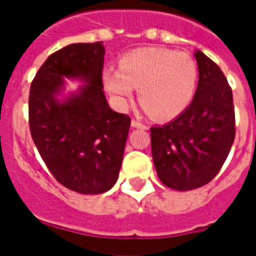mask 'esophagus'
<instances>
[{
	"mask_svg": "<svg viewBox=\"0 0 256 256\" xmlns=\"http://www.w3.org/2000/svg\"><path fill=\"white\" fill-rule=\"evenodd\" d=\"M132 126L136 128H146V126H145L144 123L140 122V120H136V119H133V120H132Z\"/></svg>",
	"mask_w": 256,
	"mask_h": 256,
	"instance_id": "obj_1",
	"label": "esophagus"
}]
</instances>
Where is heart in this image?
Here are the masks:
<instances>
[{"label": "heart", "instance_id": "b5f03b06", "mask_svg": "<svg viewBox=\"0 0 256 256\" xmlns=\"http://www.w3.org/2000/svg\"><path fill=\"white\" fill-rule=\"evenodd\" d=\"M102 84L119 106H126L138 88L140 100L156 119H172L192 102L198 66L188 53L138 48L119 58V68H106Z\"/></svg>", "mask_w": 256, "mask_h": 256}]
</instances>
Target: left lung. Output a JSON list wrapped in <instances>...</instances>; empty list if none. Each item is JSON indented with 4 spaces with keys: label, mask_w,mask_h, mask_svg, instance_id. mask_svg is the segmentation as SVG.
I'll use <instances>...</instances> for the list:
<instances>
[{
    "label": "left lung",
    "mask_w": 256,
    "mask_h": 256,
    "mask_svg": "<svg viewBox=\"0 0 256 256\" xmlns=\"http://www.w3.org/2000/svg\"><path fill=\"white\" fill-rule=\"evenodd\" d=\"M198 84L190 106L164 126L150 128L158 177L176 190L208 184L220 172L234 141L233 94L220 68L196 50Z\"/></svg>",
    "instance_id": "8db88e82"
}]
</instances>
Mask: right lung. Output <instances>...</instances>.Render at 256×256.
Returning <instances> with one entry per match:
<instances>
[{
  "mask_svg": "<svg viewBox=\"0 0 256 256\" xmlns=\"http://www.w3.org/2000/svg\"><path fill=\"white\" fill-rule=\"evenodd\" d=\"M104 54L102 42L64 46L38 70L28 97L31 137L40 155L58 182L82 194L115 185L130 128V118L111 110L102 92ZM66 78L84 84L62 96Z\"/></svg>",
  "mask_w": 256,
  "mask_h": 256,
  "instance_id": "obj_1",
  "label": "right lung"
}]
</instances>
